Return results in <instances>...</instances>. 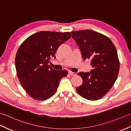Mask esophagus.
Wrapping results in <instances>:
<instances>
[{
    "mask_svg": "<svg viewBox=\"0 0 131 131\" xmlns=\"http://www.w3.org/2000/svg\"><path fill=\"white\" fill-rule=\"evenodd\" d=\"M69 74H70L71 76H75L76 75V73H74V72H72V71H69Z\"/></svg>",
    "mask_w": 131,
    "mask_h": 131,
    "instance_id": "obj_1",
    "label": "esophagus"
}]
</instances>
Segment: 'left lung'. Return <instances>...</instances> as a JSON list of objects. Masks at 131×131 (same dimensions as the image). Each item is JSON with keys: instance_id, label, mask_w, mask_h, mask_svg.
Listing matches in <instances>:
<instances>
[{"instance_id": "8db88e82", "label": "left lung", "mask_w": 131, "mask_h": 131, "mask_svg": "<svg viewBox=\"0 0 131 131\" xmlns=\"http://www.w3.org/2000/svg\"><path fill=\"white\" fill-rule=\"evenodd\" d=\"M72 37L81 51L83 60L91 59L90 73L80 72L83 83L76 90L80 96L91 101L104 97L115 82L119 74L117 51L109 38L91 30L72 31Z\"/></svg>"}]
</instances>
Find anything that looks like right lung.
<instances>
[{"instance_id":"right-lung-1","label":"right lung","mask_w":131,"mask_h":131,"mask_svg":"<svg viewBox=\"0 0 131 131\" xmlns=\"http://www.w3.org/2000/svg\"><path fill=\"white\" fill-rule=\"evenodd\" d=\"M71 38L69 32L41 31L30 35L21 44L15 58L17 77L21 85L35 100L44 101L56 92L60 80L67 76L65 70L50 67L61 44Z\"/></svg>"}]
</instances>
